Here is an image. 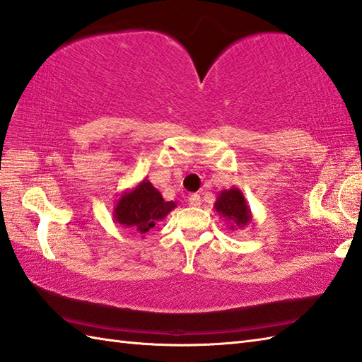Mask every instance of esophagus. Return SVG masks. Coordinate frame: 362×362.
I'll use <instances>...</instances> for the list:
<instances>
[{"label":"esophagus","mask_w":362,"mask_h":362,"mask_svg":"<svg viewBox=\"0 0 362 362\" xmlns=\"http://www.w3.org/2000/svg\"><path fill=\"white\" fill-rule=\"evenodd\" d=\"M189 204L194 206V207L199 206V204H202V197H199L198 194H192V195L189 197Z\"/></svg>","instance_id":"1"}]
</instances>
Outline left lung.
Wrapping results in <instances>:
<instances>
[{
  "mask_svg": "<svg viewBox=\"0 0 362 362\" xmlns=\"http://www.w3.org/2000/svg\"><path fill=\"white\" fill-rule=\"evenodd\" d=\"M216 214L226 221L229 230H238L252 223L251 209L247 206L243 192L237 187L221 190L214 204Z\"/></svg>",
  "mask_w": 362,
  "mask_h": 362,
  "instance_id": "8db88e82",
  "label": "left lung"
}]
</instances>
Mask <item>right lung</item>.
Returning <instances> with one entry per match:
<instances>
[{
  "label": "right lung",
  "mask_w": 362,
  "mask_h": 362,
  "mask_svg": "<svg viewBox=\"0 0 362 362\" xmlns=\"http://www.w3.org/2000/svg\"><path fill=\"white\" fill-rule=\"evenodd\" d=\"M175 207L176 203L165 202L160 192L146 178L120 194L113 207V221L144 238Z\"/></svg>",
  "instance_id": "1"
}]
</instances>
